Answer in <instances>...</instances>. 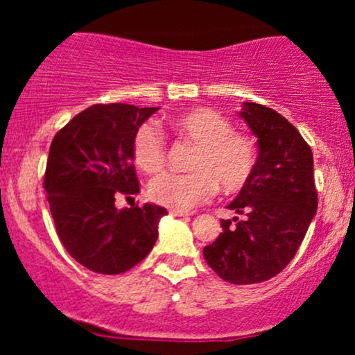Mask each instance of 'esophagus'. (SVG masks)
Here are the masks:
<instances>
[{
    "instance_id": "34e87169",
    "label": "esophagus",
    "mask_w": 355,
    "mask_h": 355,
    "mask_svg": "<svg viewBox=\"0 0 355 355\" xmlns=\"http://www.w3.org/2000/svg\"><path fill=\"white\" fill-rule=\"evenodd\" d=\"M170 214H172L173 217H180V218H185V220H189L191 217L190 211H182V210H172Z\"/></svg>"
}]
</instances>
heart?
<instances>
[{
	"mask_svg": "<svg viewBox=\"0 0 355 355\" xmlns=\"http://www.w3.org/2000/svg\"><path fill=\"white\" fill-rule=\"evenodd\" d=\"M175 132L197 145L190 173H164L150 183L153 202L172 210H190L207 202L217 190L235 193L250 182L255 172L254 141L240 132L227 116L215 110L198 107L172 120ZM133 160L145 173H157L165 166L166 145L153 125L145 123L133 135Z\"/></svg>",
	"mask_w": 355,
	"mask_h": 355,
	"instance_id": "1",
	"label": "heart"
}]
</instances>
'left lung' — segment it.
<instances>
[{"mask_svg":"<svg viewBox=\"0 0 355 355\" xmlns=\"http://www.w3.org/2000/svg\"><path fill=\"white\" fill-rule=\"evenodd\" d=\"M239 115L257 137L255 172L227 207L242 218L222 220L203 257L220 279L248 285L272 279L294 259L317 211V190L312 150L291 121L252 101Z\"/></svg>","mask_w":355,"mask_h":355,"instance_id":"left-lung-1","label":"left lung"}]
</instances>
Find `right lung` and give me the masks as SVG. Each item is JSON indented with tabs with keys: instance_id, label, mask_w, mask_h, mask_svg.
I'll use <instances>...</instances> for the list:
<instances>
[{
	"instance_id": "1",
	"label": "right lung",
	"mask_w": 355,
	"mask_h": 355,
	"mask_svg": "<svg viewBox=\"0 0 355 355\" xmlns=\"http://www.w3.org/2000/svg\"><path fill=\"white\" fill-rule=\"evenodd\" d=\"M158 108L93 105L56 133L43 187L56 234L76 262L116 275L150 254L164 207L145 203L118 210L115 198L140 191L133 135Z\"/></svg>"
}]
</instances>
